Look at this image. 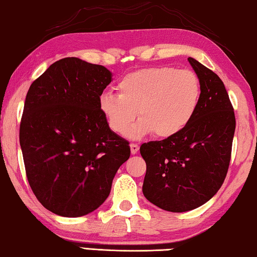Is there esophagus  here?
<instances>
[{"instance_id": "34e87169", "label": "esophagus", "mask_w": 257, "mask_h": 257, "mask_svg": "<svg viewBox=\"0 0 257 257\" xmlns=\"http://www.w3.org/2000/svg\"><path fill=\"white\" fill-rule=\"evenodd\" d=\"M138 150H140V146H138L137 144H135V143L130 144V152H132V154H136Z\"/></svg>"}]
</instances>
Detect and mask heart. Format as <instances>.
<instances>
[{"mask_svg": "<svg viewBox=\"0 0 257 257\" xmlns=\"http://www.w3.org/2000/svg\"><path fill=\"white\" fill-rule=\"evenodd\" d=\"M117 89L119 93L107 91L99 97V109L109 128L121 136L127 134L137 114L140 121L128 134L132 138L151 133L159 138L175 136L193 119L201 98L199 76L170 66L129 73Z\"/></svg>", "mask_w": 257, "mask_h": 257, "instance_id": "b5f03b06", "label": "heart"}]
</instances>
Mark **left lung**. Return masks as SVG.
Wrapping results in <instances>:
<instances>
[{"instance_id": "left-lung-1", "label": "left lung", "mask_w": 257, "mask_h": 257, "mask_svg": "<svg viewBox=\"0 0 257 257\" xmlns=\"http://www.w3.org/2000/svg\"><path fill=\"white\" fill-rule=\"evenodd\" d=\"M201 84L193 119L181 133L144 143L143 193L159 208L183 213L206 203L225 180L235 129L233 107L217 74L187 58Z\"/></svg>"}]
</instances>
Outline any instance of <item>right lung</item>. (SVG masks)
Masks as SVG:
<instances>
[{
    "label": "right lung",
    "instance_id": "right-lung-1",
    "mask_svg": "<svg viewBox=\"0 0 257 257\" xmlns=\"http://www.w3.org/2000/svg\"><path fill=\"white\" fill-rule=\"evenodd\" d=\"M112 73L67 57L31 84L19 129L26 176L44 208L64 217L91 213L111 192L129 143L99 109Z\"/></svg>",
    "mask_w": 257,
    "mask_h": 257
}]
</instances>
